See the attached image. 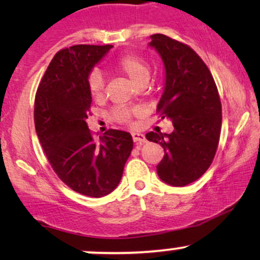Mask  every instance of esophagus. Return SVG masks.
<instances>
[{
	"instance_id": "34e87169",
	"label": "esophagus",
	"mask_w": 260,
	"mask_h": 260,
	"mask_svg": "<svg viewBox=\"0 0 260 260\" xmlns=\"http://www.w3.org/2000/svg\"><path fill=\"white\" fill-rule=\"evenodd\" d=\"M132 138L136 143H139V144H143V143H145V137L143 133H139V132H133L132 133Z\"/></svg>"
}]
</instances>
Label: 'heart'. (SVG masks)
I'll return each instance as SVG.
<instances>
[{"instance_id": "1", "label": "heart", "mask_w": 260, "mask_h": 260, "mask_svg": "<svg viewBox=\"0 0 260 260\" xmlns=\"http://www.w3.org/2000/svg\"><path fill=\"white\" fill-rule=\"evenodd\" d=\"M116 68L137 86L148 83L149 78H150L149 64L145 62L144 58H142L138 55L123 56L118 59ZM88 88L89 92L94 99L98 100L103 98L104 91H105V77L101 71H91V73L88 77ZM112 116L115 120L120 122H128L131 120L129 111L123 107H117V109L113 110Z\"/></svg>"}]
</instances>
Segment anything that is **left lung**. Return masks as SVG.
I'll use <instances>...</instances> for the list:
<instances>
[{"instance_id":"1","label":"left lung","mask_w":260,"mask_h":260,"mask_svg":"<svg viewBox=\"0 0 260 260\" xmlns=\"http://www.w3.org/2000/svg\"><path fill=\"white\" fill-rule=\"evenodd\" d=\"M159 53L165 84L156 110L174 124V132L147 133L165 150L156 166L160 180L183 187L198 180L215 156L221 131V103L207 64L187 45L162 34L150 35Z\"/></svg>"}]
</instances>
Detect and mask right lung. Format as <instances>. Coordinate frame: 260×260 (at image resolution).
<instances>
[{
	"mask_svg": "<svg viewBox=\"0 0 260 260\" xmlns=\"http://www.w3.org/2000/svg\"><path fill=\"white\" fill-rule=\"evenodd\" d=\"M111 47L74 45L58 51L35 96V129L53 171L73 190L92 198L118 186L133 149L128 132L109 129L95 140L86 126L88 77Z\"/></svg>",
	"mask_w": 260,
	"mask_h": 260,
	"instance_id": "right-lung-1",
	"label": "right lung"
}]
</instances>
